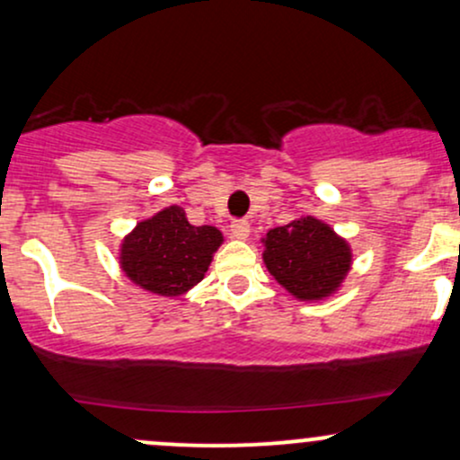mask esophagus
Listing matches in <instances>:
<instances>
[{"mask_svg":"<svg viewBox=\"0 0 460 460\" xmlns=\"http://www.w3.org/2000/svg\"><path fill=\"white\" fill-rule=\"evenodd\" d=\"M250 230H252L250 224H247L245 219H234L230 226L232 236H234V239H241V241H245L247 236H250Z\"/></svg>","mask_w":460,"mask_h":460,"instance_id":"34e87169","label":"esophagus"}]
</instances>
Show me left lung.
Returning <instances> with one entry per match:
<instances>
[{
	"label": "left lung",
	"mask_w": 460,
	"mask_h": 460,
	"mask_svg": "<svg viewBox=\"0 0 460 460\" xmlns=\"http://www.w3.org/2000/svg\"><path fill=\"white\" fill-rule=\"evenodd\" d=\"M262 243L267 270L302 302L332 296L352 265L348 241L311 215L270 230Z\"/></svg>",
	"instance_id": "8db88e82"
}]
</instances>
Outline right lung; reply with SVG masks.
I'll return each instance as SVG.
<instances>
[{"mask_svg": "<svg viewBox=\"0 0 460 460\" xmlns=\"http://www.w3.org/2000/svg\"><path fill=\"white\" fill-rule=\"evenodd\" d=\"M224 243L213 226H190L180 206L163 208L137 224L123 239L119 265L137 287L178 297L202 282L217 247Z\"/></svg>", "mask_w": 460, "mask_h": 460, "instance_id": "1", "label": "right lung"}]
</instances>
